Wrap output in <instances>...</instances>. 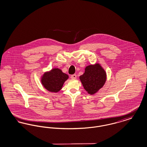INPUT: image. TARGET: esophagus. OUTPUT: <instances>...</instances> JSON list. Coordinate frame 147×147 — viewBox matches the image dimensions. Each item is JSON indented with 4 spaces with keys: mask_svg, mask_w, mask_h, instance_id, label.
<instances>
[{
    "mask_svg": "<svg viewBox=\"0 0 147 147\" xmlns=\"http://www.w3.org/2000/svg\"><path fill=\"white\" fill-rule=\"evenodd\" d=\"M71 79H76L77 78V75L76 74H73L71 76Z\"/></svg>",
    "mask_w": 147,
    "mask_h": 147,
    "instance_id": "esophagus-1",
    "label": "esophagus"
}]
</instances>
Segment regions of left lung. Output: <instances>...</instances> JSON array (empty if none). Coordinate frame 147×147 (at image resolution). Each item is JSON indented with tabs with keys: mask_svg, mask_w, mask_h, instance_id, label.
<instances>
[{
	"mask_svg": "<svg viewBox=\"0 0 147 147\" xmlns=\"http://www.w3.org/2000/svg\"><path fill=\"white\" fill-rule=\"evenodd\" d=\"M79 78L85 90L89 94L92 95L104 86L106 74L100 64H96L86 67L85 73Z\"/></svg>",
	"mask_w": 147,
	"mask_h": 147,
	"instance_id": "left-lung-1",
	"label": "left lung"
}]
</instances>
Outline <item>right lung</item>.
<instances>
[{
  "label": "right lung",
  "mask_w": 147,
  "mask_h": 147,
  "mask_svg": "<svg viewBox=\"0 0 147 147\" xmlns=\"http://www.w3.org/2000/svg\"><path fill=\"white\" fill-rule=\"evenodd\" d=\"M68 78L67 74L63 73L58 68H55L43 74L41 82L47 90L57 92L62 89L64 82Z\"/></svg>",
  "instance_id": "add662e5"
}]
</instances>
